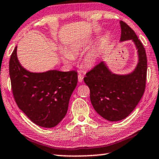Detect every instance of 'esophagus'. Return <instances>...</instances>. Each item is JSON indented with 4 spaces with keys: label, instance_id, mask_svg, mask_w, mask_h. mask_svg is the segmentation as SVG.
<instances>
[{
    "label": "esophagus",
    "instance_id": "1",
    "mask_svg": "<svg viewBox=\"0 0 159 159\" xmlns=\"http://www.w3.org/2000/svg\"><path fill=\"white\" fill-rule=\"evenodd\" d=\"M78 79H79V81L80 83H82L83 80V77L81 74H79V76H78Z\"/></svg>",
    "mask_w": 159,
    "mask_h": 159
}]
</instances>
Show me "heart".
I'll list each match as a JSON object with an SVG mask.
<instances>
[{
	"instance_id": "obj_1",
	"label": "heart",
	"mask_w": 159,
	"mask_h": 159,
	"mask_svg": "<svg viewBox=\"0 0 159 159\" xmlns=\"http://www.w3.org/2000/svg\"><path fill=\"white\" fill-rule=\"evenodd\" d=\"M88 43L86 41H79L72 44L69 47L67 52L63 51L61 52V56L63 61L67 64H73L74 61V57L82 54L88 48ZM99 51L98 48H95L88 52L83 59V62L85 66L87 68H92L95 66L98 61Z\"/></svg>"
}]
</instances>
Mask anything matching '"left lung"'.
Listing matches in <instances>:
<instances>
[{
  "instance_id": "1",
  "label": "left lung",
  "mask_w": 159,
  "mask_h": 159,
  "mask_svg": "<svg viewBox=\"0 0 159 159\" xmlns=\"http://www.w3.org/2000/svg\"><path fill=\"white\" fill-rule=\"evenodd\" d=\"M120 41L132 40L138 50V62L128 74H116L102 61L86 74L84 82L90 88V101L99 115L109 121L125 118L140 101L146 87L147 60L145 49L134 31L120 21Z\"/></svg>"
}]
</instances>
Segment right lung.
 Returning a JSON list of instances; mask_svg holds the SVG:
<instances>
[{
  "instance_id": "right-lung-1",
  "label": "right lung",
  "mask_w": 159,
  "mask_h": 159,
  "mask_svg": "<svg viewBox=\"0 0 159 159\" xmlns=\"http://www.w3.org/2000/svg\"><path fill=\"white\" fill-rule=\"evenodd\" d=\"M17 48L10 56L9 63L16 103L35 124L43 128L55 127L66 114L70 98L77 85V72L29 71L18 60Z\"/></svg>"
}]
</instances>
